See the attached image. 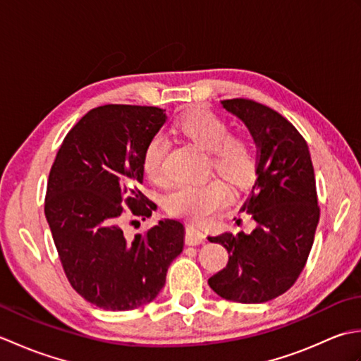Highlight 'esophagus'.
I'll return each instance as SVG.
<instances>
[{
    "mask_svg": "<svg viewBox=\"0 0 361 361\" xmlns=\"http://www.w3.org/2000/svg\"><path fill=\"white\" fill-rule=\"evenodd\" d=\"M185 240L188 245H200L206 242V235L200 228L195 225H188L186 226V237Z\"/></svg>",
    "mask_w": 361,
    "mask_h": 361,
    "instance_id": "esophagus-1",
    "label": "esophagus"
}]
</instances>
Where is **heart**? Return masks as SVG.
Here are the masks:
<instances>
[{
    "label": "heart",
    "instance_id": "obj_1",
    "mask_svg": "<svg viewBox=\"0 0 361 361\" xmlns=\"http://www.w3.org/2000/svg\"><path fill=\"white\" fill-rule=\"evenodd\" d=\"M180 132L208 152L209 166L225 175L234 185L247 183L255 172V147L245 135L229 133L228 121L217 113L198 109L183 116ZM167 152L166 137L157 133L147 141L142 152V169L152 181L166 180L164 157ZM231 202L226 183L211 178L203 183H178L164 195V208L175 217L189 220H206L214 212Z\"/></svg>",
    "mask_w": 361,
    "mask_h": 361
}]
</instances>
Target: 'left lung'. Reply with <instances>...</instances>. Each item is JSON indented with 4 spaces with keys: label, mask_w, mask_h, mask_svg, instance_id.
I'll return each instance as SVG.
<instances>
[{
    "label": "left lung",
    "mask_w": 361,
    "mask_h": 361,
    "mask_svg": "<svg viewBox=\"0 0 361 361\" xmlns=\"http://www.w3.org/2000/svg\"><path fill=\"white\" fill-rule=\"evenodd\" d=\"M220 104L245 122L257 145V178L242 206L256 228L208 237L229 255L208 283L228 301L267 302L286 293L307 262L319 220L315 172L307 142L282 114L251 99Z\"/></svg>",
    "instance_id": "left-lung-1"
}]
</instances>
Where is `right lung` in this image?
<instances>
[{"label": "right lung", "mask_w": 361, "mask_h": 361, "mask_svg": "<svg viewBox=\"0 0 361 361\" xmlns=\"http://www.w3.org/2000/svg\"><path fill=\"white\" fill-rule=\"evenodd\" d=\"M164 111L121 104L90 110L68 132L51 167L44 216L60 262L71 287L104 310L153 301L185 245L178 220H159L133 239L124 229L122 204L142 220L157 209L141 190V159L167 119Z\"/></svg>", "instance_id": "obj_1"}]
</instances>
